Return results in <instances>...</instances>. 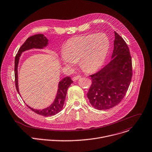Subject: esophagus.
Here are the masks:
<instances>
[{
  "instance_id": "obj_1",
  "label": "esophagus",
  "mask_w": 152,
  "mask_h": 152,
  "mask_svg": "<svg viewBox=\"0 0 152 152\" xmlns=\"http://www.w3.org/2000/svg\"><path fill=\"white\" fill-rule=\"evenodd\" d=\"M81 77V76H80V75H77V76H75V77H73V80H74V81H76V80H77V79H79V78H80Z\"/></svg>"
}]
</instances>
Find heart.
<instances>
[{"mask_svg": "<svg viewBox=\"0 0 152 152\" xmlns=\"http://www.w3.org/2000/svg\"><path fill=\"white\" fill-rule=\"evenodd\" d=\"M109 48L110 41L104 33L74 37L66 43L61 60L68 67H72L79 61L83 72L92 73L103 66Z\"/></svg>", "mask_w": 152, "mask_h": 152, "instance_id": "heart-1", "label": "heart"}]
</instances>
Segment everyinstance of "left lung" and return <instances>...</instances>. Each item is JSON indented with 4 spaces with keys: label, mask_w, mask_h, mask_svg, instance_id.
<instances>
[{
    "label": "left lung",
    "mask_w": 152,
    "mask_h": 152,
    "mask_svg": "<svg viewBox=\"0 0 152 152\" xmlns=\"http://www.w3.org/2000/svg\"><path fill=\"white\" fill-rule=\"evenodd\" d=\"M110 63L90 75L91 86L87 94L91 106L106 110L118 105L125 96L132 76V58L123 38L115 31L114 49Z\"/></svg>",
    "instance_id": "obj_1"
}]
</instances>
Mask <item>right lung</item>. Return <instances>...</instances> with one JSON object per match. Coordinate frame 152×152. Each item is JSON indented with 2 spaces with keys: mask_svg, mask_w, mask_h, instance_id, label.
<instances>
[{
  "mask_svg": "<svg viewBox=\"0 0 152 152\" xmlns=\"http://www.w3.org/2000/svg\"><path fill=\"white\" fill-rule=\"evenodd\" d=\"M48 44V40L47 38L42 34H37L34 36L29 37L25 42L22 45V46L19 49L18 53L17 54L15 58V86L17 92L18 94V65L19 62V59L21 56V54L25 50L33 49V48H38L42 49L44 47L46 46ZM73 81L71 79V77L69 76L66 77L63 79L58 83V89L57 91V94L54 103L49 107L44 109L43 110H36L28 106L32 111L36 113L42 115L44 116H53L55 115L58 112H60L64 106L66 96L67 94V91L69 86L72 83Z\"/></svg>",
  "mask_w": 152,
  "mask_h": 152,
  "instance_id": "right-lung-1",
  "label": "right lung"
}]
</instances>
